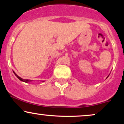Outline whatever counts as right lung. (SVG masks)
<instances>
[{
    "label": "right lung",
    "mask_w": 124,
    "mask_h": 124,
    "mask_svg": "<svg viewBox=\"0 0 124 124\" xmlns=\"http://www.w3.org/2000/svg\"><path fill=\"white\" fill-rule=\"evenodd\" d=\"M13 73H15V75H16V77L17 78H18V79H19V80H20L21 81H23V82H25V83H28V82H31V80H28V79H23L22 78H21L20 77H19L18 76V75H17V74L15 73V72H13Z\"/></svg>",
    "instance_id": "right-lung-1"
}]
</instances>
